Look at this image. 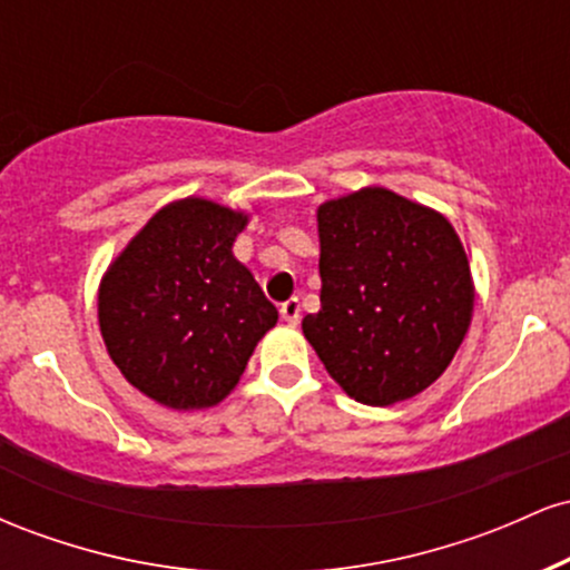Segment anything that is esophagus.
<instances>
[{"label":"esophagus","instance_id":"1","mask_svg":"<svg viewBox=\"0 0 570 570\" xmlns=\"http://www.w3.org/2000/svg\"><path fill=\"white\" fill-rule=\"evenodd\" d=\"M281 318L292 326L299 322V299L297 297H289L286 303H281Z\"/></svg>","mask_w":570,"mask_h":570}]
</instances>
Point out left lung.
Instances as JSON below:
<instances>
[{
	"instance_id": "1",
	"label": "left lung",
	"mask_w": 570,
	"mask_h": 570,
	"mask_svg": "<svg viewBox=\"0 0 570 570\" xmlns=\"http://www.w3.org/2000/svg\"><path fill=\"white\" fill-rule=\"evenodd\" d=\"M322 311L303 332L351 399L389 407L453 362L472 324L474 284L448 219L385 187L318 206Z\"/></svg>"
}]
</instances>
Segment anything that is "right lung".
Wrapping results in <instances>:
<instances>
[{
	"label": "right lung",
	"mask_w": 570,
	"mask_h": 570,
	"mask_svg": "<svg viewBox=\"0 0 570 570\" xmlns=\"http://www.w3.org/2000/svg\"><path fill=\"white\" fill-rule=\"evenodd\" d=\"M248 214L206 198L163 206L98 286L109 358L144 396L171 410L219 404L278 311L233 257Z\"/></svg>",
	"instance_id": "obj_1"
}]
</instances>
